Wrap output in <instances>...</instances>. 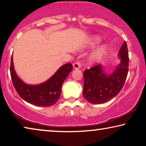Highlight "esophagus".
I'll return each mask as SVG.
<instances>
[{"instance_id": "obj_1", "label": "esophagus", "mask_w": 146, "mask_h": 146, "mask_svg": "<svg viewBox=\"0 0 146 146\" xmlns=\"http://www.w3.org/2000/svg\"><path fill=\"white\" fill-rule=\"evenodd\" d=\"M73 66L74 68L76 69V70H77V69H79V68H80L81 67V63H80V61H76V62H75L73 64Z\"/></svg>"}]
</instances>
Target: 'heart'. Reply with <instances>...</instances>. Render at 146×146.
<instances>
[{"label":"heart","instance_id":"obj_1","mask_svg":"<svg viewBox=\"0 0 146 146\" xmlns=\"http://www.w3.org/2000/svg\"><path fill=\"white\" fill-rule=\"evenodd\" d=\"M100 42V39L98 38H95L94 39V42L98 43ZM106 53V49L104 48H101L99 49L96 51L95 53H93L90 57V62H95L102 57Z\"/></svg>","mask_w":146,"mask_h":146}]
</instances>
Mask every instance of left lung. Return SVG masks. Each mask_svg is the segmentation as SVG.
<instances>
[{
    "label": "left lung",
    "instance_id": "left-lung-1",
    "mask_svg": "<svg viewBox=\"0 0 146 146\" xmlns=\"http://www.w3.org/2000/svg\"><path fill=\"white\" fill-rule=\"evenodd\" d=\"M121 63L111 75L104 73L102 66H94L84 71L83 96L91 104H103L117 96L123 88L129 71L126 42L119 51Z\"/></svg>",
    "mask_w": 146,
    "mask_h": 146
}]
</instances>
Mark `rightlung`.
<instances>
[{"label":"right lung","mask_w":146,"mask_h":146,"mask_svg":"<svg viewBox=\"0 0 146 146\" xmlns=\"http://www.w3.org/2000/svg\"><path fill=\"white\" fill-rule=\"evenodd\" d=\"M72 70L71 63L64 64L46 82L36 86L28 85L17 75L11 56L10 74L14 88L23 100L35 106L48 107L56 104L60 97L64 81Z\"/></svg>","instance_id":"1"}]
</instances>
